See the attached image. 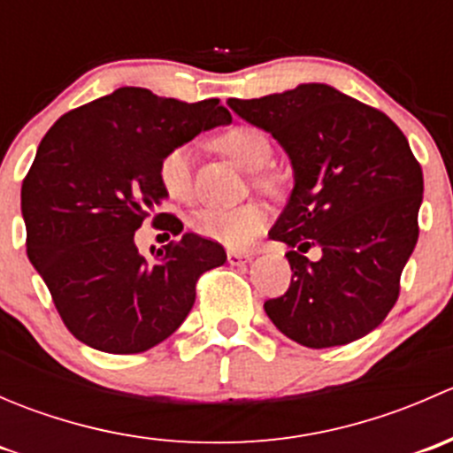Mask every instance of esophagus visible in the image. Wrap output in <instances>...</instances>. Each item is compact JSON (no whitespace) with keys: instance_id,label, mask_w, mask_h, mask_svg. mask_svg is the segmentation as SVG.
<instances>
[{"instance_id":"34e87169","label":"esophagus","mask_w":453,"mask_h":453,"mask_svg":"<svg viewBox=\"0 0 453 453\" xmlns=\"http://www.w3.org/2000/svg\"><path fill=\"white\" fill-rule=\"evenodd\" d=\"M252 260V254L239 252V250H227V263L230 265H245Z\"/></svg>"}]
</instances>
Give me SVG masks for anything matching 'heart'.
<instances>
[{
  "mask_svg": "<svg viewBox=\"0 0 453 453\" xmlns=\"http://www.w3.org/2000/svg\"><path fill=\"white\" fill-rule=\"evenodd\" d=\"M217 146L248 171H263L272 162L273 144L267 131L254 125H234L217 138ZM157 177L162 188L173 199H188L193 193V146L177 144L162 155L157 164ZM269 214L263 203H243L221 208L208 205L190 219V227L199 236L226 248L239 250L250 245L267 227Z\"/></svg>",
  "mask_w": 453,
  "mask_h": 453,
  "instance_id": "obj_1",
  "label": "heart"
}]
</instances>
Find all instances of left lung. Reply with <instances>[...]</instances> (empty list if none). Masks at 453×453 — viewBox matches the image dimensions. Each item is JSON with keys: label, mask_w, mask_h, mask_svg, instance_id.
I'll use <instances>...</instances> for the list:
<instances>
[{"label": "left lung", "mask_w": 453, "mask_h": 453, "mask_svg": "<svg viewBox=\"0 0 453 453\" xmlns=\"http://www.w3.org/2000/svg\"><path fill=\"white\" fill-rule=\"evenodd\" d=\"M227 104L272 134L294 168V190L269 230L291 248L294 276L265 313L307 349L368 335L395 307L418 239L423 173L405 135L386 113L324 83ZM311 244L323 250L319 261L303 256Z\"/></svg>", "instance_id": "obj_1"}]
</instances>
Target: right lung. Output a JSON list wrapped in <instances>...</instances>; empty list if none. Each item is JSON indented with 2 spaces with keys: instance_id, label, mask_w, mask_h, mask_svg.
<instances>
[{
  "instance_id": "obj_1",
  "label": "right lung",
  "mask_w": 453,
  "mask_h": 453,
  "mask_svg": "<svg viewBox=\"0 0 453 453\" xmlns=\"http://www.w3.org/2000/svg\"><path fill=\"white\" fill-rule=\"evenodd\" d=\"M230 122L217 98L181 103L120 87L61 116L41 140L21 186L26 250L76 340L134 355L181 326L199 276L226 263V252L186 232L146 258L134 236L144 219L173 234L184 230L180 219L159 212L168 197L159 159Z\"/></svg>"
}]
</instances>
